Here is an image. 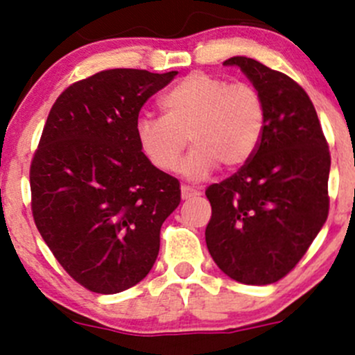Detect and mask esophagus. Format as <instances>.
<instances>
[{"instance_id":"obj_1","label":"esophagus","mask_w":355,"mask_h":355,"mask_svg":"<svg viewBox=\"0 0 355 355\" xmlns=\"http://www.w3.org/2000/svg\"><path fill=\"white\" fill-rule=\"evenodd\" d=\"M182 199H194L198 198V196H200V191H198V189L194 187H189V185H182Z\"/></svg>"}]
</instances>
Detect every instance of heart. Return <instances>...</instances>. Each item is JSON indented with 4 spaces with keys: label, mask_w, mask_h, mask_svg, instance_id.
<instances>
[{
    "label": "heart",
    "mask_w": 355,
    "mask_h": 355,
    "mask_svg": "<svg viewBox=\"0 0 355 355\" xmlns=\"http://www.w3.org/2000/svg\"><path fill=\"white\" fill-rule=\"evenodd\" d=\"M163 116H141L135 139L142 155L161 171H173L187 148L182 171L204 178L218 164L242 166L256 153L266 125V103L256 85L194 71L161 98Z\"/></svg>",
    "instance_id": "obj_1"
}]
</instances>
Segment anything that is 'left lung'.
Returning a JSON list of instances; mask_svg holds the SVG:
<instances>
[{
    "label": "left lung",
    "mask_w": 355,
    "mask_h": 355,
    "mask_svg": "<svg viewBox=\"0 0 355 355\" xmlns=\"http://www.w3.org/2000/svg\"><path fill=\"white\" fill-rule=\"evenodd\" d=\"M237 65L266 103L256 153L232 177L206 189V244L225 275L270 285L297 266L328 218L330 149L307 92L293 78L245 56Z\"/></svg>",
    "instance_id": "left-lung-1"
}]
</instances>
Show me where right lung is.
<instances>
[{
	"label": "right lung",
	"instance_id": "add662e5",
	"mask_svg": "<svg viewBox=\"0 0 355 355\" xmlns=\"http://www.w3.org/2000/svg\"><path fill=\"white\" fill-rule=\"evenodd\" d=\"M178 71L103 70L67 87L31 163L35 227L63 270L96 293L137 285L159 252L180 184L142 155L135 121Z\"/></svg>",
	"mask_w": 355,
	"mask_h": 355
}]
</instances>
